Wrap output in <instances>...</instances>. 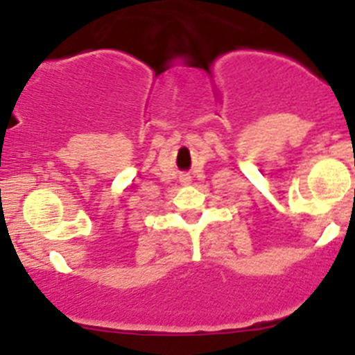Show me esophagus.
I'll use <instances>...</instances> for the list:
<instances>
[{"label": "esophagus", "instance_id": "obj_1", "mask_svg": "<svg viewBox=\"0 0 355 355\" xmlns=\"http://www.w3.org/2000/svg\"><path fill=\"white\" fill-rule=\"evenodd\" d=\"M181 179H182V182H189V178L184 176V178H181Z\"/></svg>", "mask_w": 355, "mask_h": 355}]
</instances>
